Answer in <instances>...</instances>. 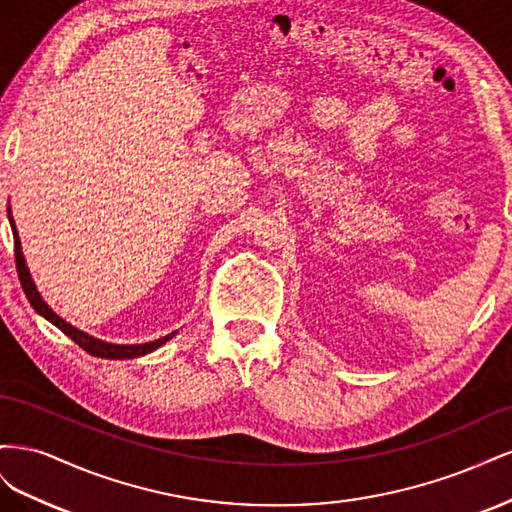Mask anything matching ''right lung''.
Instances as JSON below:
<instances>
[{
	"label": "right lung",
	"instance_id": "add662e5",
	"mask_svg": "<svg viewBox=\"0 0 512 512\" xmlns=\"http://www.w3.org/2000/svg\"><path fill=\"white\" fill-rule=\"evenodd\" d=\"M8 220H10V228H12V235H14V256H17V271H19V280H21V286L27 294V301L32 303V307L36 309V312L44 318L49 320L51 324H55V327L66 333L74 344H79L85 352H89L91 356H98V359H136V356H145L153 350H158L160 346H164L168 339H173L177 335V331L168 333L160 339H156V342H147V344H111V342H104V339H98L94 335H89L81 329L72 327L70 322H66L61 316H57L53 309L49 307V303H46L40 292L32 280V273H29L27 269V262H25V256H23V247H21V239H19V230H17V224H14V218H12V211L8 207Z\"/></svg>",
	"mask_w": 512,
	"mask_h": 512
}]
</instances>
